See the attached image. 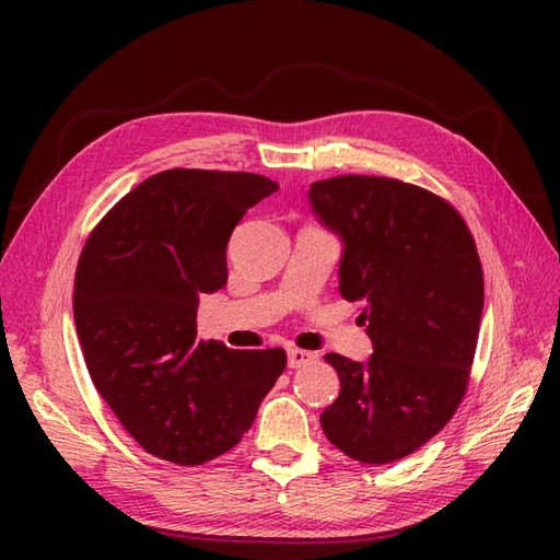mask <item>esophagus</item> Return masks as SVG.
<instances>
[{"instance_id":"esophagus-1","label":"esophagus","mask_w":560,"mask_h":560,"mask_svg":"<svg viewBox=\"0 0 560 560\" xmlns=\"http://www.w3.org/2000/svg\"><path fill=\"white\" fill-rule=\"evenodd\" d=\"M315 360V354L308 352V350H299V348H290V352H287V364H290V369H301L306 366Z\"/></svg>"}]
</instances>
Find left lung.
<instances>
[{"label":"left lung","mask_w":560,"mask_h":560,"mask_svg":"<svg viewBox=\"0 0 560 560\" xmlns=\"http://www.w3.org/2000/svg\"><path fill=\"white\" fill-rule=\"evenodd\" d=\"M315 214L343 238L338 290L360 303L369 362L329 352L341 393L319 416L352 460H401L460 406L479 341L483 270L448 200L389 177L341 175L311 184Z\"/></svg>","instance_id":"obj_1"}]
</instances>
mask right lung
Wrapping results in <instances>:
<instances>
[{
	"label": "right lung",
	"instance_id": "right-lung-1",
	"mask_svg": "<svg viewBox=\"0 0 560 560\" xmlns=\"http://www.w3.org/2000/svg\"><path fill=\"white\" fill-rule=\"evenodd\" d=\"M278 184L175 167L135 186L79 257L74 322L93 385L147 453L202 465L231 451L287 366L282 348L198 341L200 294L229 278L226 245Z\"/></svg>",
	"mask_w": 560,
	"mask_h": 560
}]
</instances>
